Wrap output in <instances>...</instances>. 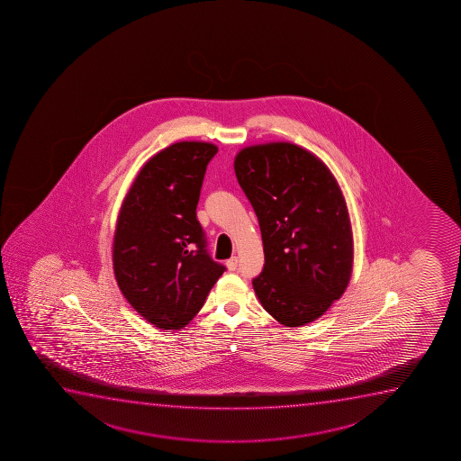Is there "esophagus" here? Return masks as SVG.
<instances>
[{"label": "esophagus", "mask_w": 461, "mask_h": 461, "mask_svg": "<svg viewBox=\"0 0 461 461\" xmlns=\"http://www.w3.org/2000/svg\"><path fill=\"white\" fill-rule=\"evenodd\" d=\"M227 268L230 271H234L238 268V258H236V256L227 260Z\"/></svg>", "instance_id": "obj_1"}]
</instances>
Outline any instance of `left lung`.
<instances>
[{
  "label": "left lung",
  "mask_w": 461,
  "mask_h": 461,
  "mask_svg": "<svg viewBox=\"0 0 461 461\" xmlns=\"http://www.w3.org/2000/svg\"><path fill=\"white\" fill-rule=\"evenodd\" d=\"M234 173L264 244L256 296L279 324L313 322L352 277V223L341 186L318 156L290 141L242 148Z\"/></svg>",
  "instance_id": "obj_1"
}]
</instances>
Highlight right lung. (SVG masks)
Wrapping results in <instances>:
<instances>
[{
  "mask_svg": "<svg viewBox=\"0 0 461 461\" xmlns=\"http://www.w3.org/2000/svg\"><path fill=\"white\" fill-rule=\"evenodd\" d=\"M216 145L177 141L154 154L120 206L113 266L120 292L160 330H180L199 313L225 267L205 249L195 217Z\"/></svg>",
  "mask_w": 461,
  "mask_h": 461,
  "instance_id": "obj_1",
  "label": "right lung"
}]
</instances>
